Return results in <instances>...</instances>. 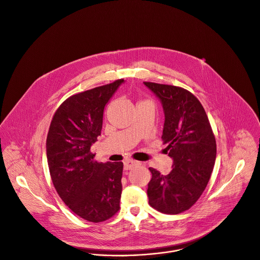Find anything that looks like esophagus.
Instances as JSON below:
<instances>
[{"mask_svg":"<svg viewBox=\"0 0 260 260\" xmlns=\"http://www.w3.org/2000/svg\"><path fill=\"white\" fill-rule=\"evenodd\" d=\"M140 162L134 159H126L124 161V170H131L132 168H134L135 166H138Z\"/></svg>","mask_w":260,"mask_h":260,"instance_id":"obj_1","label":"esophagus"}]
</instances>
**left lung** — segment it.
<instances>
[{
  "mask_svg": "<svg viewBox=\"0 0 260 260\" xmlns=\"http://www.w3.org/2000/svg\"><path fill=\"white\" fill-rule=\"evenodd\" d=\"M162 104L161 140L173 170L161 175L150 168L149 204L164 214H180L192 207L204 192L215 158L216 140L203 105L189 90L168 84L144 82Z\"/></svg>",
  "mask_w": 260,
  "mask_h": 260,
  "instance_id": "1",
  "label": "left lung"
}]
</instances>
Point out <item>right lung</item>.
Listing matches in <instances>:
<instances>
[{
    "instance_id": "obj_1",
    "label": "right lung",
    "mask_w": 260,
    "mask_h": 260,
    "mask_svg": "<svg viewBox=\"0 0 260 260\" xmlns=\"http://www.w3.org/2000/svg\"><path fill=\"white\" fill-rule=\"evenodd\" d=\"M123 79L71 95L53 115L46 141L53 185L68 208L99 223L119 210L121 161L99 162L90 147L103 128L105 104Z\"/></svg>"
}]
</instances>
